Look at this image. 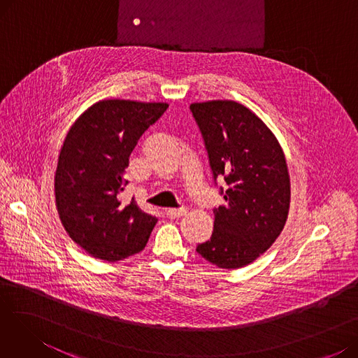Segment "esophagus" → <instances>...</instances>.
I'll list each match as a JSON object with an SVG mask.
<instances>
[{
  "instance_id": "1",
  "label": "esophagus",
  "mask_w": 358,
  "mask_h": 358,
  "mask_svg": "<svg viewBox=\"0 0 358 358\" xmlns=\"http://www.w3.org/2000/svg\"><path fill=\"white\" fill-rule=\"evenodd\" d=\"M185 213H187V209H185V208H180V209H168V210H165V215H166L168 217H171V219L181 217V216H184Z\"/></svg>"
}]
</instances>
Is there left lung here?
Here are the masks:
<instances>
[{"instance_id": "1", "label": "left lung", "mask_w": 358, "mask_h": 358, "mask_svg": "<svg viewBox=\"0 0 358 358\" xmlns=\"http://www.w3.org/2000/svg\"><path fill=\"white\" fill-rule=\"evenodd\" d=\"M215 184L224 203L213 210L209 241L196 251L219 268L245 267L283 231L290 206L287 164L273 131L236 101L193 103Z\"/></svg>"}]
</instances>
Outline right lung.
I'll return each mask as SVG.
<instances>
[{
    "label": "right lung",
    "mask_w": 358,
    "mask_h": 358,
    "mask_svg": "<svg viewBox=\"0 0 358 358\" xmlns=\"http://www.w3.org/2000/svg\"><path fill=\"white\" fill-rule=\"evenodd\" d=\"M166 103L103 100L85 110L64 141L55 174L56 208L71 239L91 257L119 261L141 252L158 219L122 203L129 157Z\"/></svg>",
    "instance_id": "obj_1"
}]
</instances>
